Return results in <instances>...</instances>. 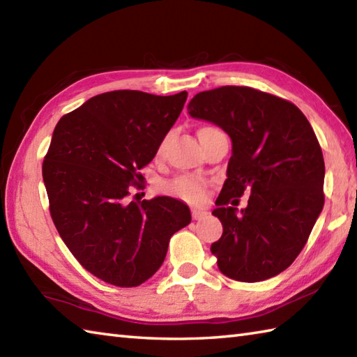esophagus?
<instances>
[{
  "mask_svg": "<svg viewBox=\"0 0 357 357\" xmlns=\"http://www.w3.org/2000/svg\"><path fill=\"white\" fill-rule=\"evenodd\" d=\"M204 216H207V211L206 210H201V208H192V218L195 219H202Z\"/></svg>",
  "mask_w": 357,
  "mask_h": 357,
  "instance_id": "1",
  "label": "esophagus"
}]
</instances>
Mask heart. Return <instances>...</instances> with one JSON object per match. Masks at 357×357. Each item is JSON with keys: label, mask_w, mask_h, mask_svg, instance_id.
I'll return each instance as SVG.
<instances>
[{"label": "heart", "mask_w": 357, "mask_h": 357, "mask_svg": "<svg viewBox=\"0 0 357 357\" xmlns=\"http://www.w3.org/2000/svg\"><path fill=\"white\" fill-rule=\"evenodd\" d=\"M208 128V127H204ZM202 130V128H201ZM165 147V139L159 142L156 153L161 155ZM208 190V183L206 179L199 176H193V174H181L172 181H167L162 185V192L173 196V198H178L181 201H185L188 204H201L207 196Z\"/></svg>", "instance_id": "heart-1"}]
</instances>
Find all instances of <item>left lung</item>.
<instances>
[{"instance_id":"left-lung-1","label":"left lung","mask_w":357,"mask_h":357,"mask_svg":"<svg viewBox=\"0 0 357 357\" xmlns=\"http://www.w3.org/2000/svg\"><path fill=\"white\" fill-rule=\"evenodd\" d=\"M187 109L233 144L213 210L222 224L211 244L219 270L241 282L279 275L302 252L324 207L325 164L312 126L293 102L244 86L206 90ZM244 192L245 209L228 206Z\"/></svg>"}]
</instances>
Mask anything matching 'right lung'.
Listing matches in <instances>:
<instances>
[{
  "label": "right lung",
  "mask_w": 357,
  "mask_h": 357,
  "mask_svg": "<svg viewBox=\"0 0 357 357\" xmlns=\"http://www.w3.org/2000/svg\"><path fill=\"white\" fill-rule=\"evenodd\" d=\"M185 100L187 92L115 90L90 98L53 130L43 162L50 216L70 253L104 282H146L170 238L192 221L185 204L169 196L128 201Z\"/></svg>",
  "instance_id": "1"
}]
</instances>
